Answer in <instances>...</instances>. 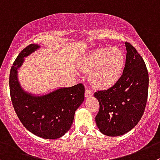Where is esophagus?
<instances>
[{
  "label": "esophagus",
  "mask_w": 160,
  "mask_h": 160,
  "mask_svg": "<svg viewBox=\"0 0 160 160\" xmlns=\"http://www.w3.org/2000/svg\"><path fill=\"white\" fill-rule=\"evenodd\" d=\"M85 95H86V97H92V91L89 90V89H87V88H86V92H85Z\"/></svg>",
  "instance_id": "obj_1"
}]
</instances>
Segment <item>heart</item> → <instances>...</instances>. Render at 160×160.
Instances as JSON below:
<instances>
[{
	"label": "heart",
	"instance_id": "heart-1",
	"mask_svg": "<svg viewBox=\"0 0 160 160\" xmlns=\"http://www.w3.org/2000/svg\"><path fill=\"white\" fill-rule=\"evenodd\" d=\"M124 63V54L119 48H98L86 55L78 63V68L89 74V81L94 87L104 89L118 81Z\"/></svg>",
	"mask_w": 160,
	"mask_h": 160
}]
</instances>
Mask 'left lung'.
<instances>
[{"mask_svg": "<svg viewBox=\"0 0 160 160\" xmlns=\"http://www.w3.org/2000/svg\"><path fill=\"white\" fill-rule=\"evenodd\" d=\"M125 45L126 64L118 81L94 93L100 104L96 123L103 134L110 137L130 131L141 120L147 103L149 79L146 65L131 44Z\"/></svg>", "mask_w": 160, "mask_h": 160, "instance_id": "obj_1", "label": "left lung"}]
</instances>
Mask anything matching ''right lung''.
<instances>
[{
	"label": "right lung",
	"instance_id": "right-lung-1",
	"mask_svg": "<svg viewBox=\"0 0 160 160\" xmlns=\"http://www.w3.org/2000/svg\"><path fill=\"white\" fill-rule=\"evenodd\" d=\"M39 48L35 44L28 45L13 63L9 75L11 100L18 118L29 131L45 139H56L71 128L75 111L84 101L85 87L79 83L42 96L25 92L18 80V69L24 57Z\"/></svg>",
	"mask_w": 160,
	"mask_h": 160
}]
</instances>
